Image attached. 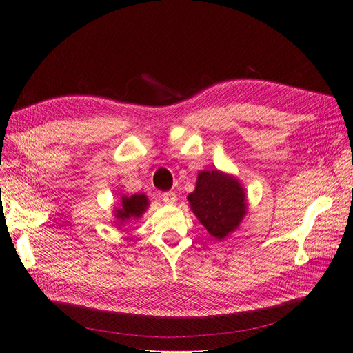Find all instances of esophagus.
I'll return each mask as SVG.
<instances>
[{"mask_svg":"<svg viewBox=\"0 0 353 353\" xmlns=\"http://www.w3.org/2000/svg\"><path fill=\"white\" fill-rule=\"evenodd\" d=\"M162 199L166 205H174V203L176 201V194L172 193V191H166V193L162 194Z\"/></svg>","mask_w":353,"mask_h":353,"instance_id":"34e87169","label":"esophagus"}]
</instances>
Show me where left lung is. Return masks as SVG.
<instances>
[{"label":"left lung","instance_id":"left-lung-1","mask_svg":"<svg viewBox=\"0 0 353 353\" xmlns=\"http://www.w3.org/2000/svg\"><path fill=\"white\" fill-rule=\"evenodd\" d=\"M244 197V190L236 178L215 169L199 174L196 190L188 200L210 236L223 239L241 222L245 213Z\"/></svg>","mask_w":353,"mask_h":353}]
</instances>
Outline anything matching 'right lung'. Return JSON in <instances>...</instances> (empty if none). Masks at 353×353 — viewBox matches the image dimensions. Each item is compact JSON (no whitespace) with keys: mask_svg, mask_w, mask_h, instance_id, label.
<instances>
[{"mask_svg":"<svg viewBox=\"0 0 353 353\" xmlns=\"http://www.w3.org/2000/svg\"><path fill=\"white\" fill-rule=\"evenodd\" d=\"M148 205L147 197L144 194H134L131 197L122 199V208L116 209V218L121 221V223L130 218H140L145 206Z\"/></svg>","mask_w":353,"mask_h":353,"instance_id":"obj_1","label":"right lung"}]
</instances>
